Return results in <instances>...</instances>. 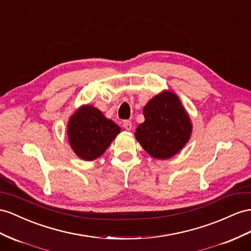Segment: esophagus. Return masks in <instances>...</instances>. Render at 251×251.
<instances>
[{"instance_id":"esophagus-1","label":"esophagus","mask_w":251,"mask_h":251,"mask_svg":"<svg viewBox=\"0 0 251 251\" xmlns=\"http://www.w3.org/2000/svg\"><path fill=\"white\" fill-rule=\"evenodd\" d=\"M123 127L125 128L126 130H131V128H132L131 122L130 121H124L123 122Z\"/></svg>"}]
</instances>
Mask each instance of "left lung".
I'll list each match as a JSON object with an SVG mask.
<instances>
[{"label":"left lung","instance_id":"left-lung-1","mask_svg":"<svg viewBox=\"0 0 251 251\" xmlns=\"http://www.w3.org/2000/svg\"><path fill=\"white\" fill-rule=\"evenodd\" d=\"M143 114L145 121L138 126L134 136L151 157L170 159L189 142L193 125L175 92L164 90L153 96L144 106Z\"/></svg>","mask_w":251,"mask_h":251}]
</instances>
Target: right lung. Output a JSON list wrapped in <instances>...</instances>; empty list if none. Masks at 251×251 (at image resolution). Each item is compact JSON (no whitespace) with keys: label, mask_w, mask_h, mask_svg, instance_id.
<instances>
[{"label":"right lung","mask_w":251,"mask_h":251,"mask_svg":"<svg viewBox=\"0 0 251 251\" xmlns=\"http://www.w3.org/2000/svg\"><path fill=\"white\" fill-rule=\"evenodd\" d=\"M120 132V126L90 104L76 109L68 122L71 149L85 161H93L100 157Z\"/></svg>","instance_id":"obj_1"}]
</instances>
